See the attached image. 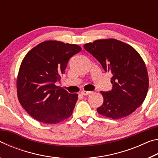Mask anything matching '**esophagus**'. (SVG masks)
Instances as JSON below:
<instances>
[{
  "instance_id": "34e87169",
  "label": "esophagus",
  "mask_w": 158,
  "mask_h": 158,
  "mask_svg": "<svg viewBox=\"0 0 158 158\" xmlns=\"http://www.w3.org/2000/svg\"><path fill=\"white\" fill-rule=\"evenodd\" d=\"M81 95H89L90 94H91L92 92L91 91H86V90H83L81 91Z\"/></svg>"
}]
</instances>
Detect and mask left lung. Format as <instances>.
Listing matches in <instances>:
<instances>
[{
    "instance_id": "left-lung-1",
    "label": "left lung",
    "mask_w": 158,
    "mask_h": 158,
    "mask_svg": "<svg viewBox=\"0 0 158 158\" xmlns=\"http://www.w3.org/2000/svg\"><path fill=\"white\" fill-rule=\"evenodd\" d=\"M85 51L97 59L106 73L112 74L111 90L100 91L102 116L119 119L129 116L141 105L148 89L145 63L132 47L115 39L95 40L84 44Z\"/></svg>"
}]
</instances>
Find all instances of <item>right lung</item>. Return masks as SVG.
<instances>
[{
	"label": "right lung",
	"instance_id": "right-lung-1",
	"mask_svg": "<svg viewBox=\"0 0 158 158\" xmlns=\"http://www.w3.org/2000/svg\"><path fill=\"white\" fill-rule=\"evenodd\" d=\"M81 50L77 44L50 40L37 44L25 56L18 74L17 96L31 117L56 124L72 116L78 95L55 84L60 81L69 58Z\"/></svg>",
	"mask_w": 158,
	"mask_h": 158
}]
</instances>
